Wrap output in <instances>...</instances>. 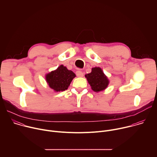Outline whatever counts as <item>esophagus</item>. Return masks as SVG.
<instances>
[{"label":"esophagus","instance_id":"1","mask_svg":"<svg viewBox=\"0 0 157 157\" xmlns=\"http://www.w3.org/2000/svg\"><path fill=\"white\" fill-rule=\"evenodd\" d=\"M76 76H78V77H82L83 76V73H82V71H81V70H78V71H76Z\"/></svg>","mask_w":157,"mask_h":157}]
</instances>
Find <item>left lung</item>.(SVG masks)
Wrapping results in <instances>:
<instances>
[{
    "instance_id": "1",
    "label": "left lung",
    "mask_w": 157,
    "mask_h": 157,
    "mask_svg": "<svg viewBox=\"0 0 157 157\" xmlns=\"http://www.w3.org/2000/svg\"><path fill=\"white\" fill-rule=\"evenodd\" d=\"M88 83L94 92H99L104 90L107 87L109 81L99 67L93 68L91 73L85 75Z\"/></svg>"
}]
</instances>
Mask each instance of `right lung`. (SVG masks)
<instances>
[{"mask_svg":"<svg viewBox=\"0 0 157 157\" xmlns=\"http://www.w3.org/2000/svg\"><path fill=\"white\" fill-rule=\"evenodd\" d=\"M76 75L71 70H68L63 64L45 76L46 81L50 88L56 92L64 91L68 89Z\"/></svg>","mask_w":157,"mask_h":157,"instance_id":"1","label":"right lung"}]
</instances>
